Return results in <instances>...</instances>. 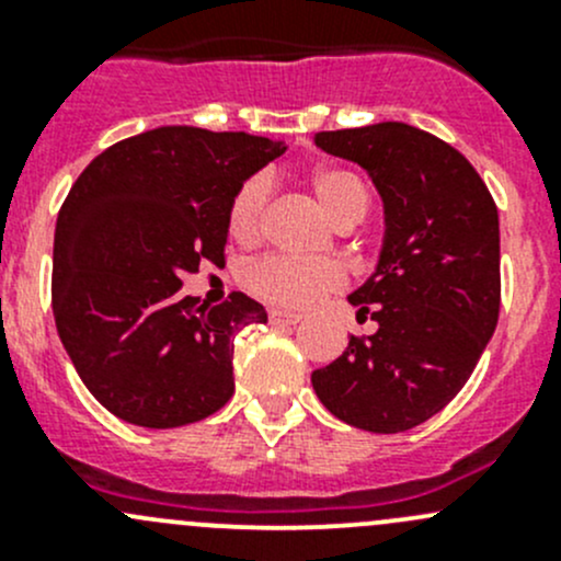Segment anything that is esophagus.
Wrapping results in <instances>:
<instances>
[{"label": "esophagus", "instance_id": "1", "mask_svg": "<svg viewBox=\"0 0 561 561\" xmlns=\"http://www.w3.org/2000/svg\"><path fill=\"white\" fill-rule=\"evenodd\" d=\"M268 320L274 322V325H296V322L304 320V314L285 312V309H268Z\"/></svg>", "mask_w": 561, "mask_h": 561}]
</instances>
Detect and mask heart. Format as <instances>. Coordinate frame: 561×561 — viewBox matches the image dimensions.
<instances>
[{
	"mask_svg": "<svg viewBox=\"0 0 561 561\" xmlns=\"http://www.w3.org/2000/svg\"><path fill=\"white\" fill-rule=\"evenodd\" d=\"M312 192L325 208L333 222H358L369 208V190L360 181L358 173L347 168L325 165L317 168L309 175ZM268 179L254 175L241 184L236 192L228 211L230 236L241 244H252L263 230L265 206H268ZM244 285L263 301L276 304V307H309L325 293L336 290L342 285V271L331 260H301L287 257V254H265L244 268Z\"/></svg>",
	"mask_w": 561,
	"mask_h": 561,
	"instance_id": "1",
	"label": "heart"
}]
</instances>
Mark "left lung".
<instances>
[{"instance_id": "8db88e82", "label": "left lung", "mask_w": 561, "mask_h": 561, "mask_svg": "<svg viewBox=\"0 0 561 561\" xmlns=\"http://www.w3.org/2000/svg\"><path fill=\"white\" fill-rule=\"evenodd\" d=\"M325 154L355 162L382 197L375 274L350 293L371 336L312 371L331 415L399 434L463 388L500 320V214L467 157L404 122L317 133Z\"/></svg>"}]
</instances>
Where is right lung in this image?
<instances>
[{
  "label": "right lung",
  "mask_w": 561,
  "mask_h": 561,
  "mask_svg": "<svg viewBox=\"0 0 561 561\" xmlns=\"http://www.w3.org/2000/svg\"><path fill=\"white\" fill-rule=\"evenodd\" d=\"M282 140L157 127L94 157L54 233L56 331L94 399L122 421L175 428L233 396V336L268 314L233 293L219 307L179 296L201 263L222 265L241 184Z\"/></svg>",
  "instance_id": "obj_1"
}]
</instances>
